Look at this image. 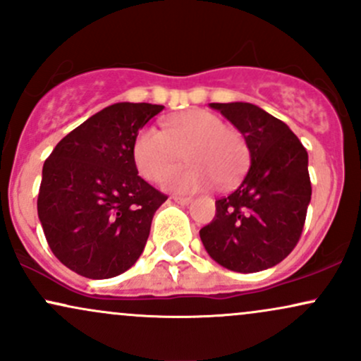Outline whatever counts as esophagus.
Masks as SVG:
<instances>
[{
    "instance_id": "1",
    "label": "esophagus",
    "mask_w": 361,
    "mask_h": 361,
    "mask_svg": "<svg viewBox=\"0 0 361 361\" xmlns=\"http://www.w3.org/2000/svg\"><path fill=\"white\" fill-rule=\"evenodd\" d=\"M173 200H175L176 204H180V205L192 204V198H188V197H173Z\"/></svg>"
}]
</instances>
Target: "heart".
<instances>
[{
	"label": "heart",
	"mask_w": 361,
	"mask_h": 361,
	"mask_svg": "<svg viewBox=\"0 0 361 361\" xmlns=\"http://www.w3.org/2000/svg\"><path fill=\"white\" fill-rule=\"evenodd\" d=\"M185 154L190 167L166 171ZM137 171L149 181H157L176 193H197L238 183L250 163L246 140L239 132L207 110H188L164 120V132L154 127L140 128L132 144Z\"/></svg>",
	"instance_id": "b5f03b06"
}]
</instances>
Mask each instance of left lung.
Returning a JSON list of instances; mask_svg holds the SVG:
<instances>
[{
	"instance_id": "left-lung-1",
	"label": "left lung",
	"mask_w": 361,
	"mask_h": 361,
	"mask_svg": "<svg viewBox=\"0 0 361 361\" xmlns=\"http://www.w3.org/2000/svg\"><path fill=\"white\" fill-rule=\"evenodd\" d=\"M210 106L241 132L251 166L235 192L215 202V217L200 239L227 270H268L287 258L304 229L312 195L307 151L287 123L252 103Z\"/></svg>"
}]
</instances>
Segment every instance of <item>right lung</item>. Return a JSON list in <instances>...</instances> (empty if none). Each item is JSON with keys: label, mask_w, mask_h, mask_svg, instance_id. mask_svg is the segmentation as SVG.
<instances>
[{"label": "right lung", "mask_w": 361, "mask_h": 361, "mask_svg": "<svg viewBox=\"0 0 361 361\" xmlns=\"http://www.w3.org/2000/svg\"><path fill=\"white\" fill-rule=\"evenodd\" d=\"M163 105L114 103L69 132L42 168L37 212L56 258L93 280L127 271L166 200L137 175L132 144Z\"/></svg>", "instance_id": "1"}]
</instances>
